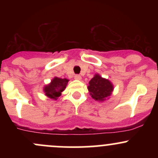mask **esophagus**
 <instances>
[{"label":"esophagus","mask_w":158,"mask_h":158,"mask_svg":"<svg viewBox=\"0 0 158 158\" xmlns=\"http://www.w3.org/2000/svg\"><path fill=\"white\" fill-rule=\"evenodd\" d=\"M75 79H77V80H80L81 79H82V77H81L80 75H76V76H74Z\"/></svg>","instance_id":"1"}]
</instances>
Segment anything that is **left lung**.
<instances>
[{
  "label": "left lung",
  "mask_w": 158,
  "mask_h": 158,
  "mask_svg": "<svg viewBox=\"0 0 158 158\" xmlns=\"http://www.w3.org/2000/svg\"><path fill=\"white\" fill-rule=\"evenodd\" d=\"M88 89L94 99L104 101L106 98L111 94L113 85L108 79H103L98 75H95L89 82Z\"/></svg>",
  "instance_id": "8db88e82"
}]
</instances>
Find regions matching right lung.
Segmentation results:
<instances>
[{
  "label": "right lung",
  "instance_id": "add662e5",
  "mask_svg": "<svg viewBox=\"0 0 158 158\" xmlns=\"http://www.w3.org/2000/svg\"><path fill=\"white\" fill-rule=\"evenodd\" d=\"M68 81L69 80L66 79L55 77L49 85L44 87L45 95L52 99H57V98L61 95V92L66 89Z\"/></svg>",
  "mask_w": 158,
  "mask_h": 158
}]
</instances>
